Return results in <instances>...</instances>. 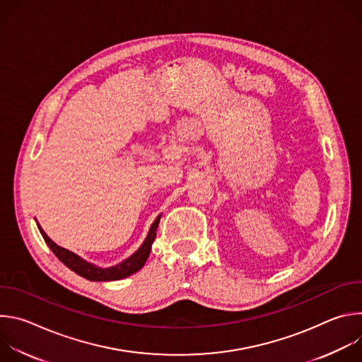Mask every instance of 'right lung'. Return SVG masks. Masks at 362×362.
Segmentation results:
<instances>
[{
  "instance_id": "1",
  "label": "right lung",
  "mask_w": 362,
  "mask_h": 362,
  "mask_svg": "<svg viewBox=\"0 0 362 362\" xmlns=\"http://www.w3.org/2000/svg\"><path fill=\"white\" fill-rule=\"evenodd\" d=\"M160 218H162V215H159L156 219H154L141 246L132 256H129L127 259H124L123 262H120L115 267H110V268H101L91 262H87L86 259H83V257H80L74 252L59 246L56 242H53L47 236V233L42 230V228L38 223H37V226H38V230H40L41 236L44 238L45 243L48 245V247L54 252V255L67 268H70L73 272H76L77 275H80L88 281L103 282V281H119V279L127 278L143 268V265L146 264L147 257L150 255L151 243L154 242V238H156V230L159 228Z\"/></svg>"
}]
</instances>
